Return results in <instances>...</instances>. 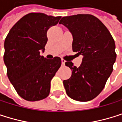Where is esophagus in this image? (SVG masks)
I'll return each mask as SVG.
<instances>
[{
    "label": "esophagus",
    "mask_w": 122,
    "mask_h": 122,
    "mask_svg": "<svg viewBox=\"0 0 122 122\" xmlns=\"http://www.w3.org/2000/svg\"><path fill=\"white\" fill-rule=\"evenodd\" d=\"M65 62H66V61L64 60V59H61V64H62V65H64L65 64Z\"/></svg>",
    "instance_id": "obj_1"
}]
</instances>
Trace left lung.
<instances>
[{
	"mask_svg": "<svg viewBox=\"0 0 122 122\" xmlns=\"http://www.w3.org/2000/svg\"><path fill=\"white\" fill-rule=\"evenodd\" d=\"M59 23L72 34L73 51L84 56L79 67L71 61L65 63L72 71L71 76L64 81L66 94L79 102L92 100L103 90L113 71L117 58L114 41L102 22L92 15L65 16Z\"/></svg>",
	"mask_w": 122,
	"mask_h": 122,
	"instance_id": "left-lung-1",
	"label": "left lung"
}]
</instances>
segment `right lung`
<instances>
[{
  "label": "right lung",
  "mask_w": 122,
  "mask_h": 122,
  "mask_svg": "<svg viewBox=\"0 0 122 122\" xmlns=\"http://www.w3.org/2000/svg\"><path fill=\"white\" fill-rule=\"evenodd\" d=\"M61 16L30 13L10 30L5 42L3 60L8 77L18 95L29 101H39L50 92L51 81L61 65L59 57L49 60L41 56L47 43V30Z\"/></svg>",
  "instance_id": "obj_1"
}]
</instances>
